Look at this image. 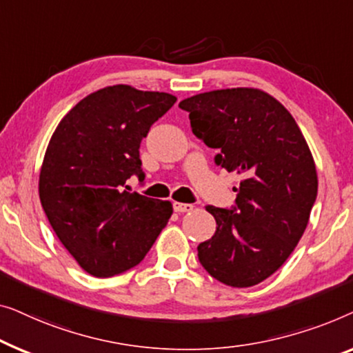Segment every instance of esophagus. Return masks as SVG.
I'll list each match as a JSON object with an SVG mask.
<instances>
[{"mask_svg": "<svg viewBox=\"0 0 353 353\" xmlns=\"http://www.w3.org/2000/svg\"><path fill=\"white\" fill-rule=\"evenodd\" d=\"M174 211L177 212H190L193 210L192 205H188V203H181V201H174Z\"/></svg>", "mask_w": 353, "mask_h": 353, "instance_id": "1", "label": "esophagus"}]
</instances>
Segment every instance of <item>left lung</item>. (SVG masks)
I'll return each instance as SVG.
<instances>
[{"label": "left lung", "instance_id": "obj_1", "mask_svg": "<svg viewBox=\"0 0 353 353\" xmlns=\"http://www.w3.org/2000/svg\"><path fill=\"white\" fill-rule=\"evenodd\" d=\"M179 107L193 134L219 150L217 165L241 174L233 210L206 206L216 233L200 243L198 259L227 286H254L285 264L309 224L319 192L310 148L291 113L262 89H217Z\"/></svg>", "mask_w": 353, "mask_h": 353}]
</instances>
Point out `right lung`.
Here are the masks:
<instances>
[{"label":"right lung","mask_w":353,"mask_h":353,"mask_svg":"<svg viewBox=\"0 0 353 353\" xmlns=\"http://www.w3.org/2000/svg\"><path fill=\"white\" fill-rule=\"evenodd\" d=\"M177 101L129 84L99 89L59 123L39 171V201L84 272L108 278L141 262L172 214L171 201L129 193L143 179L141 141Z\"/></svg>","instance_id":"right-lung-1"}]
</instances>
